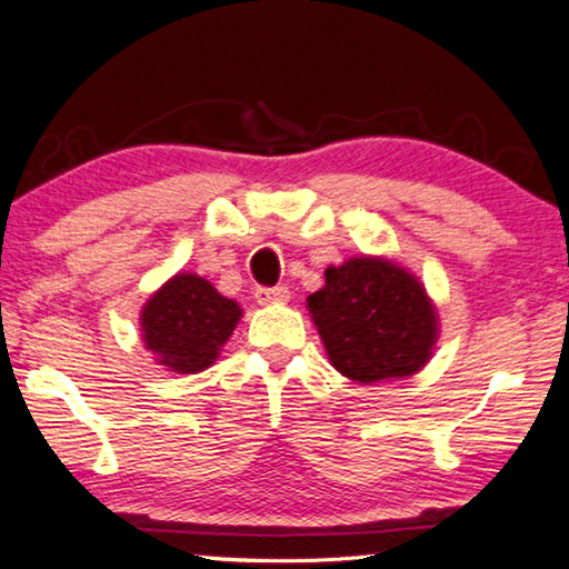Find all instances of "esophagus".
<instances>
[{
  "label": "esophagus",
  "instance_id": "obj_1",
  "mask_svg": "<svg viewBox=\"0 0 569 569\" xmlns=\"http://www.w3.org/2000/svg\"><path fill=\"white\" fill-rule=\"evenodd\" d=\"M254 297H257L259 305L287 302V300H290V290H287V287H282V284H279V287H257Z\"/></svg>",
  "mask_w": 569,
  "mask_h": 569
}]
</instances>
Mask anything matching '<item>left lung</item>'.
Returning a JSON list of instances; mask_svg holds the SVG:
<instances>
[{
    "mask_svg": "<svg viewBox=\"0 0 569 569\" xmlns=\"http://www.w3.org/2000/svg\"><path fill=\"white\" fill-rule=\"evenodd\" d=\"M330 363L348 379L373 383L422 369L437 338L425 287L383 259H348L326 269V287L308 297Z\"/></svg>",
    "mask_w": 569,
    "mask_h": 569,
    "instance_id": "8db88e82",
    "label": "left lung"
}]
</instances>
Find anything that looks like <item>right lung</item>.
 I'll return each instance as SVG.
<instances>
[{
    "instance_id": "add662e5",
    "label": "right lung",
    "mask_w": 569,
    "mask_h": 569,
    "mask_svg": "<svg viewBox=\"0 0 569 569\" xmlns=\"http://www.w3.org/2000/svg\"><path fill=\"white\" fill-rule=\"evenodd\" d=\"M239 318V305L218 295L203 277L174 274L144 305V346L170 371H203L216 361Z\"/></svg>"
}]
</instances>
